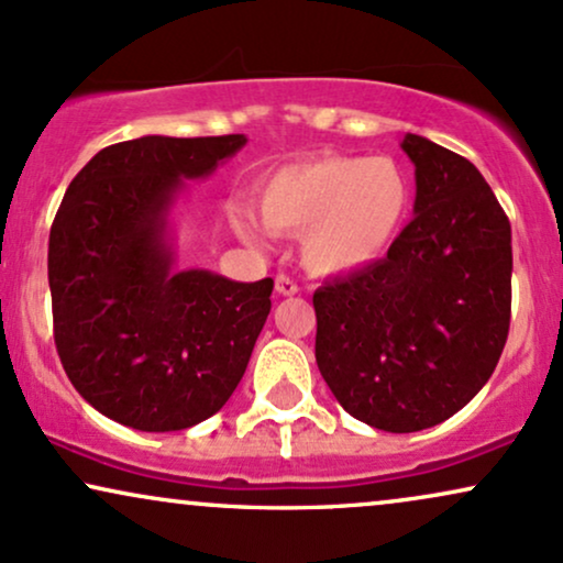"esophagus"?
Here are the masks:
<instances>
[{
    "instance_id": "34e87169",
    "label": "esophagus",
    "mask_w": 563,
    "mask_h": 563,
    "mask_svg": "<svg viewBox=\"0 0 563 563\" xmlns=\"http://www.w3.org/2000/svg\"><path fill=\"white\" fill-rule=\"evenodd\" d=\"M276 292L284 295V297H292V295L300 292V287H297L295 279H289V276L279 274V276H276Z\"/></svg>"
}]
</instances>
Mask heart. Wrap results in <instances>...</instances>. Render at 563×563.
<instances>
[{
	"instance_id": "1",
	"label": "heart",
	"mask_w": 563,
	"mask_h": 563,
	"mask_svg": "<svg viewBox=\"0 0 563 563\" xmlns=\"http://www.w3.org/2000/svg\"><path fill=\"white\" fill-rule=\"evenodd\" d=\"M412 179L388 156L323 154L261 179V221L271 232L300 234V261L318 276H339L384 258L412 213ZM247 242L261 232L247 211L232 213Z\"/></svg>"
}]
</instances>
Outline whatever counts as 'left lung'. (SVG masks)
<instances>
[{
	"label": "left lung",
	"mask_w": 563,
	"mask_h": 563,
	"mask_svg": "<svg viewBox=\"0 0 563 563\" xmlns=\"http://www.w3.org/2000/svg\"><path fill=\"white\" fill-rule=\"evenodd\" d=\"M415 217L386 258L316 289V363L352 418L449 420L488 384L511 318V224L467 158L407 133Z\"/></svg>",
	"instance_id": "1"
}]
</instances>
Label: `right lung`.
Masks as SVG:
<instances>
[{"instance_id": "obj_1", "label": "right lung", "mask_w": 563, "mask_h": 563, "mask_svg": "<svg viewBox=\"0 0 563 563\" xmlns=\"http://www.w3.org/2000/svg\"><path fill=\"white\" fill-rule=\"evenodd\" d=\"M245 135H145L103 148L67 187L48 234L54 344L90 407L166 433L217 415L245 376L274 279L177 271L169 213Z\"/></svg>"}]
</instances>
